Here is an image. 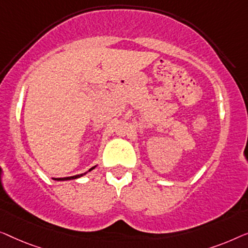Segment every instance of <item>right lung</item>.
I'll return each mask as SVG.
<instances>
[{
    "label": "right lung",
    "mask_w": 248,
    "mask_h": 248,
    "mask_svg": "<svg viewBox=\"0 0 248 248\" xmlns=\"http://www.w3.org/2000/svg\"><path fill=\"white\" fill-rule=\"evenodd\" d=\"M96 167V165L95 166H93V167H91V169L89 170V172H91V170H94ZM88 172H85V173H83V174H78V175H74V176H68V177H59V179H53V180H55V181H69V180H76V179H78V177H82L83 175H84V174H86Z\"/></svg>",
    "instance_id": "add662e5"
}]
</instances>
